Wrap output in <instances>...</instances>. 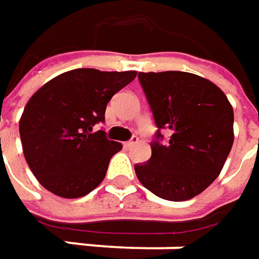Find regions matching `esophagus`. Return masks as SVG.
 I'll list each match as a JSON object with an SVG mask.
<instances>
[{
  "label": "esophagus",
  "instance_id": "obj_1",
  "mask_svg": "<svg viewBox=\"0 0 259 259\" xmlns=\"http://www.w3.org/2000/svg\"><path fill=\"white\" fill-rule=\"evenodd\" d=\"M137 143H138V138H137V137H133V138H131L130 141L124 143V147H125V148H131V147H134Z\"/></svg>",
  "mask_w": 259,
  "mask_h": 259
}]
</instances>
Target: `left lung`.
<instances>
[{
  "instance_id": "obj_1",
  "label": "left lung",
  "mask_w": 259,
  "mask_h": 259,
  "mask_svg": "<svg viewBox=\"0 0 259 259\" xmlns=\"http://www.w3.org/2000/svg\"><path fill=\"white\" fill-rule=\"evenodd\" d=\"M155 125L151 158L135 164L140 183L155 196L183 202L200 194L224 168L234 144V109L213 82L187 72H140ZM160 129L172 133L165 145Z\"/></svg>"
}]
</instances>
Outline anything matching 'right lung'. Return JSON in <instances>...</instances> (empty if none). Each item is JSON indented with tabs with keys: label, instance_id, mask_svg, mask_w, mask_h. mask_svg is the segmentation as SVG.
I'll use <instances>...</instances> for the list:
<instances>
[{
	"label": "right lung",
	"instance_id": "right-lung-1",
	"mask_svg": "<svg viewBox=\"0 0 259 259\" xmlns=\"http://www.w3.org/2000/svg\"><path fill=\"white\" fill-rule=\"evenodd\" d=\"M135 70L75 69L49 80L25 105L20 137L25 161L38 183L59 197L91 193L105 179L109 160L122 145L95 131L105 109Z\"/></svg>",
	"mask_w": 259,
	"mask_h": 259
}]
</instances>
